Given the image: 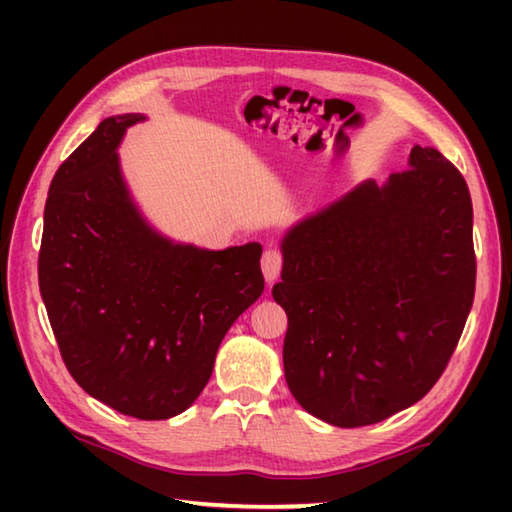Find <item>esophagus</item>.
Segmentation results:
<instances>
[{
	"label": "esophagus",
	"instance_id": "esophagus-1",
	"mask_svg": "<svg viewBox=\"0 0 512 512\" xmlns=\"http://www.w3.org/2000/svg\"><path fill=\"white\" fill-rule=\"evenodd\" d=\"M262 271H264L266 282H275L277 277H280V271H282V253H280V250H275V248L266 250L264 257H262Z\"/></svg>",
	"mask_w": 512,
	"mask_h": 512
}]
</instances>
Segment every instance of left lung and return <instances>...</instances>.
<instances>
[{"label":"left lung","mask_w":512,"mask_h":512,"mask_svg":"<svg viewBox=\"0 0 512 512\" xmlns=\"http://www.w3.org/2000/svg\"><path fill=\"white\" fill-rule=\"evenodd\" d=\"M284 377L307 413L366 427L422 400L472 309L476 257L465 178L436 149L366 180L282 239Z\"/></svg>","instance_id":"8db88e82"}]
</instances>
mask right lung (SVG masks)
<instances>
[{
  "label": "right lung",
  "instance_id": "right-lung-1",
  "mask_svg": "<svg viewBox=\"0 0 512 512\" xmlns=\"http://www.w3.org/2000/svg\"><path fill=\"white\" fill-rule=\"evenodd\" d=\"M142 119H103L58 167L38 282L76 384L124 415L167 420L201 395L225 332L262 296V246L173 244L142 219L117 158Z\"/></svg>",
  "mask_w": 512,
  "mask_h": 512
}]
</instances>
